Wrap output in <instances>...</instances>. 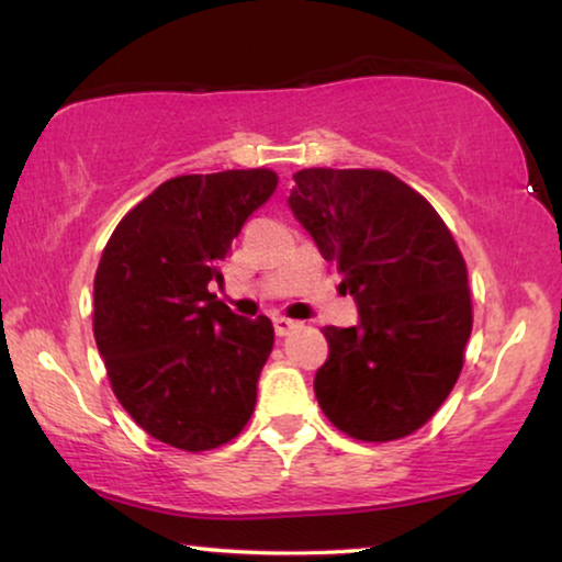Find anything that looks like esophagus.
I'll return each instance as SVG.
<instances>
[{
    "instance_id": "34e87169",
    "label": "esophagus",
    "mask_w": 562,
    "mask_h": 562,
    "mask_svg": "<svg viewBox=\"0 0 562 562\" xmlns=\"http://www.w3.org/2000/svg\"><path fill=\"white\" fill-rule=\"evenodd\" d=\"M296 327H299V322H294V319L273 317V329H276V335H279V337H286L291 329H296Z\"/></svg>"
}]
</instances>
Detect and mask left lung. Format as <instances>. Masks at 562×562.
I'll use <instances>...</instances> for the list:
<instances>
[{
  "label": "left lung",
  "mask_w": 562,
  "mask_h": 562,
  "mask_svg": "<svg viewBox=\"0 0 562 562\" xmlns=\"http://www.w3.org/2000/svg\"><path fill=\"white\" fill-rule=\"evenodd\" d=\"M289 206L342 273L356 327H325L314 375L322 412L345 435H412L456 386L473 327L465 260L425 196L389 171L304 168Z\"/></svg>",
  "instance_id": "1"
}]
</instances>
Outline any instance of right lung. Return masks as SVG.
Returning <instances> with one entry per match:
<instances>
[{
  "label": "right lung",
  "instance_id": "add662e5",
  "mask_svg": "<svg viewBox=\"0 0 562 562\" xmlns=\"http://www.w3.org/2000/svg\"><path fill=\"white\" fill-rule=\"evenodd\" d=\"M276 183L268 168L176 176L122 217L99 260L94 337L112 391L171 448H220L256 409L273 325L235 314L210 281Z\"/></svg>",
  "mask_w": 562,
  "mask_h": 562
}]
</instances>
